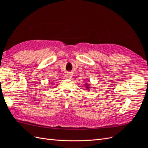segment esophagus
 Listing matches in <instances>:
<instances>
[{
  "label": "esophagus",
  "instance_id": "34e87169",
  "mask_svg": "<svg viewBox=\"0 0 148 148\" xmlns=\"http://www.w3.org/2000/svg\"><path fill=\"white\" fill-rule=\"evenodd\" d=\"M71 77H72V75H71V73H67L66 74H65V77L66 78H71Z\"/></svg>",
  "mask_w": 148,
  "mask_h": 148
}]
</instances>
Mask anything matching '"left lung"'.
<instances>
[{
	"label": "left lung",
	"mask_w": 148,
	"mask_h": 148,
	"mask_svg": "<svg viewBox=\"0 0 148 148\" xmlns=\"http://www.w3.org/2000/svg\"><path fill=\"white\" fill-rule=\"evenodd\" d=\"M86 88L88 89V90H89V84H87L86 86Z\"/></svg>",
	"instance_id": "obj_1"
}]
</instances>
